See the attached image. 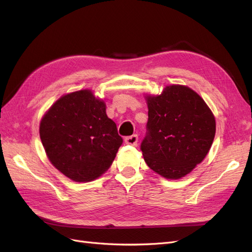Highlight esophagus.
Instances as JSON below:
<instances>
[{"instance_id": "1", "label": "esophagus", "mask_w": 252, "mask_h": 252, "mask_svg": "<svg viewBox=\"0 0 252 252\" xmlns=\"http://www.w3.org/2000/svg\"><path fill=\"white\" fill-rule=\"evenodd\" d=\"M138 135L136 134H133V135H130V136H127V138L125 139V143L127 145H131V146H135L136 144H138Z\"/></svg>"}]
</instances>
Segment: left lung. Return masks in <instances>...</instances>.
I'll return each mask as SVG.
<instances>
[{
  "label": "left lung",
  "instance_id": "8db88e82",
  "mask_svg": "<svg viewBox=\"0 0 252 252\" xmlns=\"http://www.w3.org/2000/svg\"><path fill=\"white\" fill-rule=\"evenodd\" d=\"M147 135L141 144L145 162L165 179L191 172L207 156L216 135V119L203 98L184 85L166 86L145 96Z\"/></svg>",
  "mask_w": 252,
  "mask_h": 252
}]
</instances>
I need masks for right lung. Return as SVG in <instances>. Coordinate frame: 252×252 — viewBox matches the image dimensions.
Masks as SVG:
<instances>
[{
  "label": "right lung",
  "mask_w": 252,
  "mask_h": 252,
  "mask_svg": "<svg viewBox=\"0 0 252 252\" xmlns=\"http://www.w3.org/2000/svg\"><path fill=\"white\" fill-rule=\"evenodd\" d=\"M40 138L50 163L74 182L102 175L123 143L105 102L89 89L61 96L42 118Z\"/></svg>",
  "instance_id": "right-lung-1"
}]
</instances>
